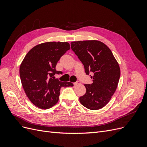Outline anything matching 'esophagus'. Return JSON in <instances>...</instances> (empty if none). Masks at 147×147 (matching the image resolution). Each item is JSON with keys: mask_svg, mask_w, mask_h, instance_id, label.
I'll return each instance as SVG.
<instances>
[{"mask_svg": "<svg viewBox=\"0 0 147 147\" xmlns=\"http://www.w3.org/2000/svg\"><path fill=\"white\" fill-rule=\"evenodd\" d=\"M80 82H77L75 83H74V86H76V85H78V84H80Z\"/></svg>", "mask_w": 147, "mask_h": 147, "instance_id": "34e87169", "label": "esophagus"}]
</instances>
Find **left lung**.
Masks as SVG:
<instances>
[{"mask_svg": "<svg viewBox=\"0 0 147 147\" xmlns=\"http://www.w3.org/2000/svg\"><path fill=\"white\" fill-rule=\"evenodd\" d=\"M71 48L83 63L87 75L92 73L93 83L84 84L85 94L79 98L86 108L96 110L108 104L118 84L120 69L110 48L98 40L71 42Z\"/></svg>", "mask_w": 147, "mask_h": 147, "instance_id": "left-lung-1", "label": "left lung"}]
</instances>
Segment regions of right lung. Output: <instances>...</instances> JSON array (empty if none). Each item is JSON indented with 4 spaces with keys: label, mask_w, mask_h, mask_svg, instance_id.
<instances>
[{
    "label": "right lung",
    "mask_w": 147,
    "mask_h": 147,
    "mask_svg": "<svg viewBox=\"0 0 147 147\" xmlns=\"http://www.w3.org/2000/svg\"><path fill=\"white\" fill-rule=\"evenodd\" d=\"M70 48L68 42L43 43L31 49L22 61L20 67L22 86L29 99L37 107H52L58 102L61 88L74 86L54 77L56 74H62L56 70V65Z\"/></svg>",
    "instance_id": "1"
}]
</instances>
